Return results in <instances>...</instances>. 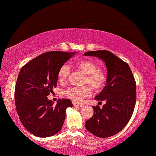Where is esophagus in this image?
<instances>
[{"label":"esophagus","mask_w":156,"mask_h":156,"mask_svg":"<svg viewBox=\"0 0 156 156\" xmlns=\"http://www.w3.org/2000/svg\"><path fill=\"white\" fill-rule=\"evenodd\" d=\"M73 106L76 107H81L83 106V105L78 104V103H76V102H73Z\"/></svg>","instance_id":"1"}]
</instances>
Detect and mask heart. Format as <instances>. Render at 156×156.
<instances>
[{
  "label": "heart",
  "instance_id": "heart-1",
  "mask_svg": "<svg viewBox=\"0 0 156 156\" xmlns=\"http://www.w3.org/2000/svg\"><path fill=\"white\" fill-rule=\"evenodd\" d=\"M78 70L85 74L84 83L89 84L95 91H99L104 87L107 82V73L104 69L98 67L96 62L91 60H82L76 64ZM69 74V67L67 65H63L58 72V78L60 82L65 81ZM91 94L89 86L81 87H69L64 91L66 97L74 102H80L84 98L89 96Z\"/></svg>",
  "mask_w": 156,
  "mask_h": 156
}]
</instances>
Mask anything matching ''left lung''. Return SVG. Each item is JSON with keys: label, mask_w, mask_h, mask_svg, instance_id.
<instances>
[{"label": "left lung", "mask_w": 156, "mask_h": 156, "mask_svg": "<svg viewBox=\"0 0 156 156\" xmlns=\"http://www.w3.org/2000/svg\"><path fill=\"white\" fill-rule=\"evenodd\" d=\"M84 56L101 59L107 70L106 86L94 98L106 103L102 108L93 107L94 115L85 122V127L98 138H108L122 130L133 114L136 101L135 79L127 63L109 51H91Z\"/></svg>", "instance_id": "obj_1"}]
</instances>
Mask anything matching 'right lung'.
<instances>
[{"label": "right lung", "mask_w": 156, "mask_h": 156, "mask_svg": "<svg viewBox=\"0 0 156 156\" xmlns=\"http://www.w3.org/2000/svg\"><path fill=\"white\" fill-rule=\"evenodd\" d=\"M77 52L52 51L44 53L21 68L15 87V104L20 122L37 137L47 138L60 131L69 99L54 105L47 96L56 87L59 69Z\"/></svg>", "instance_id": "1"}]
</instances>
